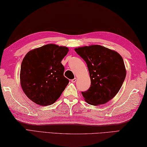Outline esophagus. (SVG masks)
<instances>
[{"label":"esophagus","instance_id":"34e87169","mask_svg":"<svg viewBox=\"0 0 147 147\" xmlns=\"http://www.w3.org/2000/svg\"><path fill=\"white\" fill-rule=\"evenodd\" d=\"M76 82V78H74V79L71 80V82H72V83H75Z\"/></svg>","mask_w":147,"mask_h":147}]
</instances>
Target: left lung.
<instances>
[{
    "mask_svg": "<svg viewBox=\"0 0 147 147\" xmlns=\"http://www.w3.org/2000/svg\"><path fill=\"white\" fill-rule=\"evenodd\" d=\"M74 51L86 62L91 86L82 93L93 105L104 104L114 98L125 80L126 71L121 55L98 45L85 46Z\"/></svg>",
    "mask_w": 147,
    "mask_h": 147,
    "instance_id": "obj_1",
    "label": "left lung"
}]
</instances>
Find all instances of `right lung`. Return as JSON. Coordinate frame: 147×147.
Returning a JSON list of instances; mask_svg holds the SVG:
<instances>
[{
	"label": "right lung",
	"instance_id": "obj_1",
	"mask_svg": "<svg viewBox=\"0 0 147 147\" xmlns=\"http://www.w3.org/2000/svg\"><path fill=\"white\" fill-rule=\"evenodd\" d=\"M66 47L47 44L28 52L21 65L20 82L24 93L31 100L42 106L54 104L68 85L64 76L62 59Z\"/></svg>",
	"mask_w": 147,
	"mask_h": 147
}]
</instances>
